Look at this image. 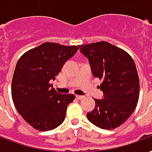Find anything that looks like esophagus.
Segmentation results:
<instances>
[{"label":"esophagus","mask_w":152,"mask_h":152,"mask_svg":"<svg viewBox=\"0 0 152 152\" xmlns=\"http://www.w3.org/2000/svg\"><path fill=\"white\" fill-rule=\"evenodd\" d=\"M76 98L78 100H82L84 98V96H81V95H76Z\"/></svg>","instance_id":"obj_1"}]
</instances>
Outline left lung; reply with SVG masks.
Wrapping results in <instances>:
<instances>
[{
    "mask_svg": "<svg viewBox=\"0 0 152 152\" xmlns=\"http://www.w3.org/2000/svg\"><path fill=\"white\" fill-rule=\"evenodd\" d=\"M89 60L94 77L102 80L103 98L94 99L95 108L86 114L92 124L113 129L123 124L135 110L140 94V80L130 55L108 42L78 46Z\"/></svg>",
    "mask_w": 152,
    "mask_h": 152,
    "instance_id": "1",
    "label": "left lung"
}]
</instances>
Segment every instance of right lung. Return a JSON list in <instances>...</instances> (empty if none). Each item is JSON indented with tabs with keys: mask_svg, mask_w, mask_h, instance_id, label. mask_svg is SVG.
Returning <instances> with one entry per match:
<instances>
[{
	"mask_svg": "<svg viewBox=\"0 0 152 152\" xmlns=\"http://www.w3.org/2000/svg\"><path fill=\"white\" fill-rule=\"evenodd\" d=\"M78 50L76 46L43 43L24 53L16 63L12 97L24 121L39 131L59 126L74 94L58 93L49 82L55 80L63 65Z\"/></svg>",
	"mask_w": 152,
	"mask_h": 152,
	"instance_id": "obj_1",
	"label": "right lung"
}]
</instances>
